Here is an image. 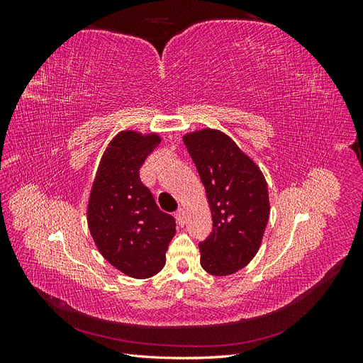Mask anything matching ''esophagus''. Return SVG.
Here are the masks:
<instances>
[{
  "mask_svg": "<svg viewBox=\"0 0 363 363\" xmlns=\"http://www.w3.org/2000/svg\"><path fill=\"white\" fill-rule=\"evenodd\" d=\"M175 216H177V221L180 225H183L186 223V208L184 207H180L177 213H175Z\"/></svg>",
  "mask_w": 363,
  "mask_h": 363,
  "instance_id": "esophagus-1",
  "label": "esophagus"
}]
</instances>
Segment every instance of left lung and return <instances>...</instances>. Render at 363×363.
<instances>
[{
  "instance_id": "1",
  "label": "left lung",
  "mask_w": 363,
  "mask_h": 363,
  "mask_svg": "<svg viewBox=\"0 0 363 363\" xmlns=\"http://www.w3.org/2000/svg\"><path fill=\"white\" fill-rule=\"evenodd\" d=\"M183 142L204 184L213 230L200 242L201 267L232 276L257 255L269 219L265 175L236 142L216 128L189 131Z\"/></svg>"
}]
</instances>
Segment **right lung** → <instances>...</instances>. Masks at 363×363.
<instances>
[{"label":"right lung","instance_id":"obj_1","mask_svg":"<svg viewBox=\"0 0 363 363\" xmlns=\"http://www.w3.org/2000/svg\"><path fill=\"white\" fill-rule=\"evenodd\" d=\"M162 142L157 133L123 130L108 142L87 201V227L101 256L133 279L164 267L175 221L163 213L139 169Z\"/></svg>","mask_w":363,"mask_h":363}]
</instances>
